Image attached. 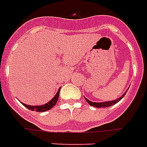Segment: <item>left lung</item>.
<instances>
[{
	"instance_id": "obj_1",
	"label": "left lung",
	"mask_w": 147,
	"mask_h": 147,
	"mask_svg": "<svg viewBox=\"0 0 147 147\" xmlns=\"http://www.w3.org/2000/svg\"><path fill=\"white\" fill-rule=\"evenodd\" d=\"M127 93V91L124 93L121 97H119V98L115 99V100H112V101H108V102H92V101H89V99H87L86 98H84L85 100L88 102V103L90 105V106H93V107H98V108H100V107H111V106H113L115 103H117L118 102H119L121 99L123 98L124 97L125 94Z\"/></svg>"
}]
</instances>
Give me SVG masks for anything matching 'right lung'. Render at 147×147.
I'll list each match as a JSON object with an SVG mask.
<instances>
[{
	"mask_svg": "<svg viewBox=\"0 0 147 147\" xmlns=\"http://www.w3.org/2000/svg\"><path fill=\"white\" fill-rule=\"evenodd\" d=\"M60 89H61V87L58 89L57 94H55V96L53 97V98L51 99L49 102H48L47 103L44 104V105H40V106H30V105H27V104H24L23 103V102H22V103L23 104V106H24V107H26L27 108H28L29 110H31V111H38V112L46 111L50 110V109L52 108V107H53L56 105L57 102H58Z\"/></svg>",
	"mask_w": 147,
	"mask_h": 147,
	"instance_id": "obj_1",
	"label": "right lung"
}]
</instances>
